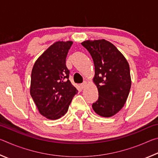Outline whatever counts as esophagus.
<instances>
[{"mask_svg": "<svg viewBox=\"0 0 158 158\" xmlns=\"http://www.w3.org/2000/svg\"><path fill=\"white\" fill-rule=\"evenodd\" d=\"M87 85H88V83H87L86 81H84V82H83L82 84H81V86L82 89H85V88L86 87Z\"/></svg>", "mask_w": 158, "mask_h": 158, "instance_id": "esophagus-1", "label": "esophagus"}]
</instances>
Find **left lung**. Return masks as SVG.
<instances>
[{"label": "left lung", "instance_id": "left-lung-1", "mask_svg": "<svg viewBox=\"0 0 158 158\" xmlns=\"http://www.w3.org/2000/svg\"><path fill=\"white\" fill-rule=\"evenodd\" d=\"M81 44L91 55L95 65L93 81L98 100L92 105L99 116H113L123 107L131 88L130 66L123 53L105 39L85 40Z\"/></svg>", "mask_w": 158, "mask_h": 158}]
</instances>
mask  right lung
Listing matches in <instances>:
<instances>
[{"label":"right lung","instance_id":"add662e5","mask_svg":"<svg viewBox=\"0 0 158 158\" xmlns=\"http://www.w3.org/2000/svg\"><path fill=\"white\" fill-rule=\"evenodd\" d=\"M73 41H58L44 51L31 72L30 93L40 114L50 120L65 115L78 90L68 79L65 60Z\"/></svg>","mask_w":158,"mask_h":158}]
</instances>
